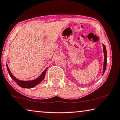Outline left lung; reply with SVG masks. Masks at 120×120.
I'll use <instances>...</instances> for the list:
<instances>
[{
    "instance_id": "obj_1",
    "label": "left lung",
    "mask_w": 120,
    "mask_h": 120,
    "mask_svg": "<svg viewBox=\"0 0 120 120\" xmlns=\"http://www.w3.org/2000/svg\"><path fill=\"white\" fill-rule=\"evenodd\" d=\"M103 45V53H104V62H103V72H102V75H104L105 72L106 67V64H107V53H106V47L103 43L102 44Z\"/></svg>"
}]
</instances>
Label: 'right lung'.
I'll use <instances>...</instances> for the list:
<instances>
[{"instance_id":"right-lung-1","label":"right lung","mask_w":120,"mask_h":120,"mask_svg":"<svg viewBox=\"0 0 120 120\" xmlns=\"http://www.w3.org/2000/svg\"><path fill=\"white\" fill-rule=\"evenodd\" d=\"M6 66L7 68V70L9 73V75L10 77L11 78L14 80V81L19 86L22 88H27V89H30V88H32L36 86L37 85H38L39 83L42 81V80L44 79L45 77V73H46V71L47 70L48 68H47L44 71H43V72L37 78H36V79L33 80H29V81H22V80H19L15 77L14 75H13L12 74L11 72L10 69H9V67L8 66V64H6Z\"/></svg>"}]
</instances>
